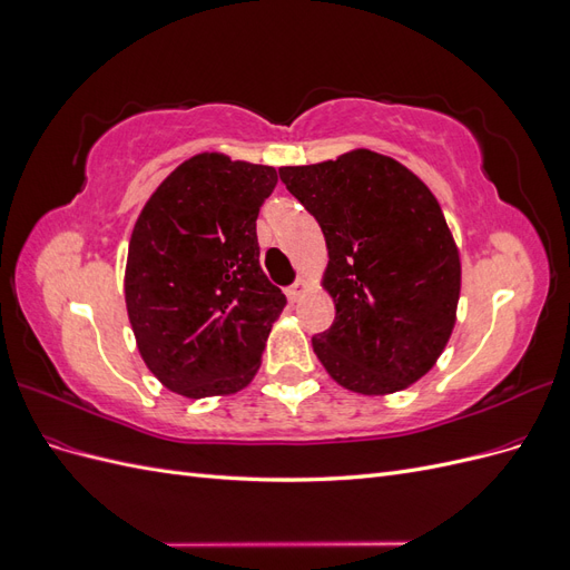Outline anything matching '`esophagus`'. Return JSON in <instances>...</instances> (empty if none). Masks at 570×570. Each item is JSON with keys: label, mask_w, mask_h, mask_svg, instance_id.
I'll return each instance as SVG.
<instances>
[{"label": "esophagus", "mask_w": 570, "mask_h": 570, "mask_svg": "<svg viewBox=\"0 0 570 570\" xmlns=\"http://www.w3.org/2000/svg\"><path fill=\"white\" fill-rule=\"evenodd\" d=\"M308 292V283L304 278H299L295 285L287 287V299L289 302H299L304 295Z\"/></svg>", "instance_id": "esophagus-1"}]
</instances>
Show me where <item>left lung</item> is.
I'll use <instances>...</instances> for the list:
<instances>
[{"label": "left lung", "instance_id": "left-lung-1", "mask_svg": "<svg viewBox=\"0 0 570 570\" xmlns=\"http://www.w3.org/2000/svg\"><path fill=\"white\" fill-rule=\"evenodd\" d=\"M327 247L335 323L312 340L333 381L356 394L406 390L438 364L456 323L461 258L430 187L385 154L283 166Z\"/></svg>", "mask_w": 570, "mask_h": 570}]
</instances>
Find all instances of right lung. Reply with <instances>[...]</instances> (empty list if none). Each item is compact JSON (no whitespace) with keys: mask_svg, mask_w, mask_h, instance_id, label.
<instances>
[{"mask_svg":"<svg viewBox=\"0 0 570 570\" xmlns=\"http://www.w3.org/2000/svg\"><path fill=\"white\" fill-rule=\"evenodd\" d=\"M273 166L202 151L170 170L135 220L126 308L147 368L187 400L245 390L287 304L258 264Z\"/></svg>","mask_w":570,"mask_h":570,"instance_id":"obj_1","label":"right lung"}]
</instances>
